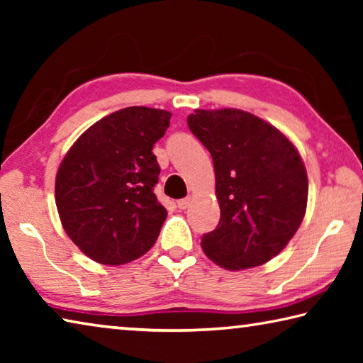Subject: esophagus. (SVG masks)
I'll list each match as a JSON object with an SVG mask.
<instances>
[{
    "mask_svg": "<svg viewBox=\"0 0 363 363\" xmlns=\"http://www.w3.org/2000/svg\"><path fill=\"white\" fill-rule=\"evenodd\" d=\"M190 196H187V199H181V200H177V208H179V210H186V208H189V205H190Z\"/></svg>",
    "mask_w": 363,
    "mask_h": 363,
    "instance_id": "1",
    "label": "esophagus"
}]
</instances>
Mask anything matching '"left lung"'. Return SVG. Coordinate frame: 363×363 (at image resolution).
I'll return each mask as SVG.
<instances>
[{"label": "left lung", "mask_w": 363, "mask_h": 363, "mask_svg": "<svg viewBox=\"0 0 363 363\" xmlns=\"http://www.w3.org/2000/svg\"><path fill=\"white\" fill-rule=\"evenodd\" d=\"M189 130L211 153L220 219L201 237L205 255L229 270L251 269L284 250L303 223L307 174L285 134L237 108L195 110Z\"/></svg>", "instance_id": "8db88e82"}]
</instances>
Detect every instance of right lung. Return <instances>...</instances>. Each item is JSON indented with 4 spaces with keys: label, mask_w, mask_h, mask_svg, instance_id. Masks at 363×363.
Masks as SVG:
<instances>
[{
    "label": "right lung",
    "mask_w": 363,
    "mask_h": 363,
    "mask_svg": "<svg viewBox=\"0 0 363 363\" xmlns=\"http://www.w3.org/2000/svg\"><path fill=\"white\" fill-rule=\"evenodd\" d=\"M171 113L121 108L94 123L67 152L56 176V205L72 242L91 259L120 266L149 251L167 219L153 187V144Z\"/></svg>",
    "instance_id": "1"
}]
</instances>
